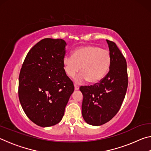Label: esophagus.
<instances>
[{
    "label": "esophagus",
    "instance_id": "obj_1",
    "mask_svg": "<svg viewBox=\"0 0 151 151\" xmlns=\"http://www.w3.org/2000/svg\"><path fill=\"white\" fill-rule=\"evenodd\" d=\"M79 86L76 85H75V90H78Z\"/></svg>",
    "mask_w": 151,
    "mask_h": 151
}]
</instances>
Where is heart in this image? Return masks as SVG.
<instances>
[{"mask_svg":"<svg viewBox=\"0 0 151 151\" xmlns=\"http://www.w3.org/2000/svg\"><path fill=\"white\" fill-rule=\"evenodd\" d=\"M111 57L106 49L97 46L87 45L75 50L73 55H65L63 63L65 73L70 77L75 76L81 69L82 73L76 78L81 83H98L106 75L111 66Z\"/></svg>","mask_w":151,"mask_h":151,"instance_id":"1","label":"heart"}]
</instances>
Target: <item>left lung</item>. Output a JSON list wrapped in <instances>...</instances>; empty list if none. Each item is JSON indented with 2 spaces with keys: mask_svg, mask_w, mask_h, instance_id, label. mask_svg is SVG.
Instances as JSON below:
<instances>
[{
  "mask_svg": "<svg viewBox=\"0 0 151 151\" xmlns=\"http://www.w3.org/2000/svg\"><path fill=\"white\" fill-rule=\"evenodd\" d=\"M111 63L107 75L94 85L82 86V114L88 124L100 126L119 112L128 87L127 61L114 42L106 40Z\"/></svg>",
  "mask_w": 151,
  "mask_h": 151,
  "instance_id": "obj_1",
  "label": "left lung"
}]
</instances>
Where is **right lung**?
Listing matches in <instances>:
<instances>
[{"instance_id": "obj_1", "label": "right lung", "mask_w": 151, "mask_h": 151, "mask_svg": "<svg viewBox=\"0 0 151 151\" xmlns=\"http://www.w3.org/2000/svg\"><path fill=\"white\" fill-rule=\"evenodd\" d=\"M66 42L60 39H44L27 55L20 69L19 97L30 121L48 127L63 119L74 85L64 69Z\"/></svg>"}]
</instances>
